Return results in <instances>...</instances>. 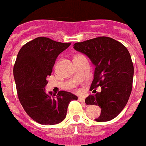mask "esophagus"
I'll return each instance as SVG.
<instances>
[{
    "mask_svg": "<svg viewBox=\"0 0 146 146\" xmlns=\"http://www.w3.org/2000/svg\"><path fill=\"white\" fill-rule=\"evenodd\" d=\"M78 101H80L82 103H84V101H85V98L84 97V96H80V97H78Z\"/></svg>",
    "mask_w": 146,
    "mask_h": 146,
    "instance_id": "1",
    "label": "esophagus"
}]
</instances>
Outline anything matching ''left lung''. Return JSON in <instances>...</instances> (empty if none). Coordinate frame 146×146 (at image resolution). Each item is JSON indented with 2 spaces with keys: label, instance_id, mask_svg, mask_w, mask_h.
Here are the masks:
<instances>
[{
  "label": "left lung",
  "instance_id": "1",
  "mask_svg": "<svg viewBox=\"0 0 146 146\" xmlns=\"http://www.w3.org/2000/svg\"><path fill=\"white\" fill-rule=\"evenodd\" d=\"M73 48L87 55L96 67L91 90L101 87V92L86 98V104L101 109L97 122L112 120L123 110L132 90L134 66L129 50L107 36L75 43Z\"/></svg>",
  "mask_w": 146,
  "mask_h": 146
}]
</instances>
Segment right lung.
Returning <instances> with one entry per match:
<instances>
[{
  "label": "right lung",
  "instance_id": "obj_1",
  "mask_svg": "<svg viewBox=\"0 0 146 146\" xmlns=\"http://www.w3.org/2000/svg\"><path fill=\"white\" fill-rule=\"evenodd\" d=\"M70 43L37 37L21 48L14 65L19 101L29 117L42 125H54L66 117L70 102L78 97L59 91L57 95L45 92L47 77L50 76L58 56Z\"/></svg>",
  "mask_w": 146,
  "mask_h": 146
}]
</instances>
